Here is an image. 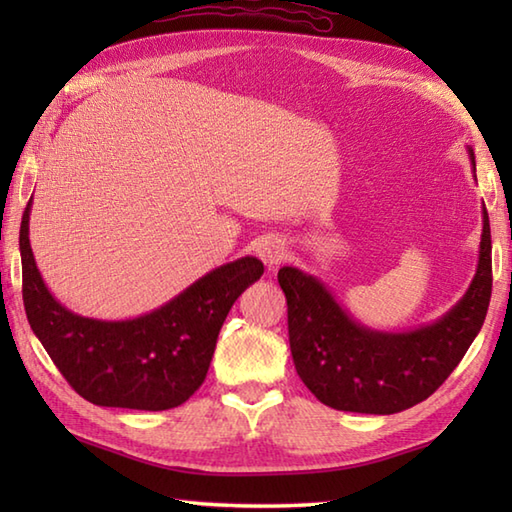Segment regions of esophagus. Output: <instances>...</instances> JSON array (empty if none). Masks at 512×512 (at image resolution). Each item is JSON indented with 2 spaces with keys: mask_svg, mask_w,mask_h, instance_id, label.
<instances>
[{
  "mask_svg": "<svg viewBox=\"0 0 512 512\" xmlns=\"http://www.w3.org/2000/svg\"><path fill=\"white\" fill-rule=\"evenodd\" d=\"M257 257L262 259V262H264L268 268L279 266V264L286 259V244H284V239H279V237H275V235L264 237L262 242L257 244Z\"/></svg>",
  "mask_w": 512,
  "mask_h": 512,
  "instance_id": "1",
  "label": "esophagus"
}]
</instances>
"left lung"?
<instances>
[{
    "mask_svg": "<svg viewBox=\"0 0 512 512\" xmlns=\"http://www.w3.org/2000/svg\"><path fill=\"white\" fill-rule=\"evenodd\" d=\"M475 173L473 147H466ZM491 224L482 206V239L471 286L440 319L383 332L358 323L321 279L279 268L288 303L290 352L297 374L323 405L354 413L405 411L449 378L480 334L493 288Z\"/></svg>",
    "mask_w": 512,
    "mask_h": 512,
    "instance_id": "8db88e82",
    "label": "left lung"
}]
</instances>
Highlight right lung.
<instances>
[{"mask_svg": "<svg viewBox=\"0 0 512 512\" xmlns=\"http://www.w3.org/2000/svg\"><path fill=\"white\" fill-rule=\"evenodd\" d=\"M30 206L19 228L24 306L32 332L74 391L92 405L165 411L187 402L242 292L264 275L257 257L217 266L160 308L134 319L81 317L52 297L30 248Z\"/></svg>", "mask_w": 512, "mask_h": 512, "instance_id": "1", "label": "right lung"}]
</instances>
